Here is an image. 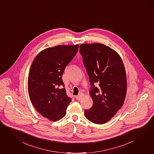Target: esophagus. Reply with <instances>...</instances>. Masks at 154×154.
I'll return each mask as SVG.
<instances>
[{
	"mask_svg": "<svg viewBox=\"0 0 154 154\" xmlns=\"http://www.w3.org/2000/svg\"><path fill=\"white\" fill-rule=\"evenodd\" d=\"M83 96H84V94L83 93H80L79 94L76 96V99L77 100H80L82 99Z\"/></svg>",
	"mask_w": 154,
	"mask_h": 154,
	"instance_id": "obj_1",
	"label": "esophagus"
}]
</instances>
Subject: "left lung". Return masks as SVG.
<instances>
[{
	"mask_svg": "<svg viewBox=\"0 0 154 154\" xmlns=\"http://www.w3.org/2000/svg\"><path fill=\"white\" fill-rule=\"evenodd\" d=\"M79 48L93 100L92 106L85 110V116L94 124H105L124 103L127 82L124 63L118 53L106 45L84 44Z\"/></svg>",
	"mask_w": 154,
	"mask_h": 154,
	"instance_id": "8db88e82",
	"label": "left lung"
}]
</instances>
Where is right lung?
<instances>
[{
	"label": "right lung",
	"mask_w": 154,
	"mask_h": 154,
	"mask_svg": "<svg viewBox=\"0 0 154 154\" xmlns=\"http://www.w3.org/2000/svg\"><path fill=\"white\" fill-rule=\"evenodd\" d=\"M79 45H59L37 55L30 69L28 89L32 104L44 117L55 121L63 118L72 99L62 80L66 67L77 54Z\"/></svg>",
	"instance_id": "obj_1"
}]
</instances>
